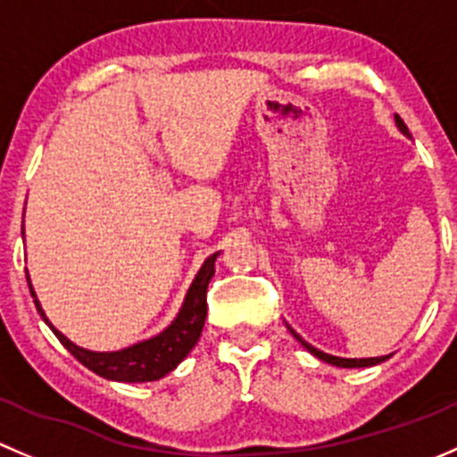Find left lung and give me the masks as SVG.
Listing matches in <instances>:
<instances>
[{"label":"left lung","instance_id":"obj_1","mask_svg":"<svg viewBox=\"0 0 457 457\" xmlns=\"http://www.w3.org/2000/svg\"><path fill=\"white\" fill-rule=\"evenodd\" d=\"M394 119H396V125H398V129L403 131L404 136H407V138H411V134H409V129H407V125L403 123V119L401 116H394ZM288 330L293 332V337L297 338V341L301 343V345L305 347V350L310 352V354H314L317 356V359H321V361H326V363H330V365H337V368H371V365H378V363H383V361H387L389 359V354H385V356H371V359H341V356H332V354H326V352H321V350H317V347H312L310 345V343H305L303 338L299 337L297 332L293 330V328L288 326Z\"/></svg>","mask_w":457,"mask_h":457}]
</instances>
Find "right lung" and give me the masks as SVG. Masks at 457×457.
I'll list each match as a JSON object with an SVG mask.
<instances>
[{"instance_id": "right-lung-1", "label": "right lung", "mask_w": 457, "mask_h": 457, "mask_svg": "<svg viewBox=\"0 0 457 457\" xmlns=\"http://www.w3.org/2000/svg\"><path fill=\"white\" fill-rule=\"evenodd\" d=\"M23 237V228H21ZM220 253H213L206 257L202 268L197 270L195 279L191 281L189 290H187L185 301H182L180 312L176 314L171 323L158 332L156 337L145 338V341L134 343V345L123 347V350L114 352H94L86 350V347L77 345L70 341L63 332H59L53 323L46 317L44 308H41L39 299H37L35 288L30 284V277L26 275L28 286H30V295L35 299L37 312L41 314L54 337L63 343L65 350L92 370L94 374L103 376L107 380H116V383H149V380H158L173 371L182 361L187 359L191 350L195 347L197 338H200L202 328H204L206 319V288H209L211 277L215 275V260Z\"/></svg>"}]
</instances>
